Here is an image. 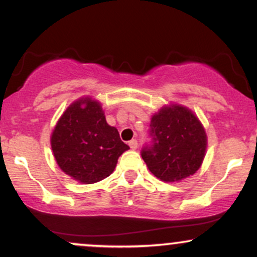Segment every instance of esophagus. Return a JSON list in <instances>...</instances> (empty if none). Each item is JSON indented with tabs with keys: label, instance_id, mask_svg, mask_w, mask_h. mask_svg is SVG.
Masks as SVG:
<instances>
[{
	"label": "esophagus",
	"instance_id": "obj_1",
	"mask_svg": "<svg viewBox=\"0 0 257 257\" xmlns=\"http://www.w3.org/2000/svg\"><path fill=\"white\" fill-rule=\"evenodd\" d=\"M128 145H129V147H131L132 150H137L138 149V141L135 140V139H133V140L129 141Z\"/></svg>",
	"mask_w": 257,
	"mask_h": 257
}]
</instances>
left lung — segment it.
<instances>
[{
	"mask_svg": "<svg viewBox=\"0 0 257 257\" xmlns=\"http://www.w3.org/2000/svg\"><path fill=\"white\" fill-rule=\"evenodd\" d=\"M151 140L141 150L150 172L162 181L174 182L199 169L206 149V135L196 116L179 105L163 107L152 117Z\"/></svg>",
	"mask_w": 257,
	"mask_h": 257,
	"instance_id": "8db88e82",
	"label": "left lung"
}]
</instances>
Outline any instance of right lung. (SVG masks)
I'll return each mask as SVG.
<instances>
[{
	"label": "right lung",
	"instance_id": "right-lung-1",
	"mask_svg": "<svg viewBox=\"0 0 257 257\" xmlns=\"http://www.w3.org/2000/svg\"><path fill=\"white\" fill-rule=\"evenodd\" d=\"M51 144L60 169L82 184L107 178L119 156L129 150L118 131L106 123L99 102L89 98L67 107L53 131Z\"/></svg>",
	"mask_w": 257,
	"mask_h": 257
}]
</instances>
